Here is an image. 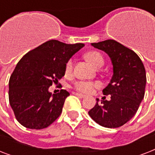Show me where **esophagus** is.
<instances>
[{
	"instance_id": "1",
	"label": "esophagus",
	"mask_w": 155,
	"mask_h": 155,
	"mask_svg": "<svg viewBox=\"0 0 155 155\" xmlns=\"http://www.w3.org/2000/svg\"><path fill=\"white\" fill-rule=\"evenodd\" d=\"M74 95H75V96H77V97H80V98H84L85 97L84 95L80 94V93H77V92H75V93H74Z\"/></svg>"
}]
</instances>
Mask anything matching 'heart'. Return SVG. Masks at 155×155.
<instances>
[{"instance_id":"obj_1","label":"heart","mask_w":155,"mask_h":155,"mask_svg":"<svg viewBox=\"0 0 155 155\" xmlns=\"http://www.w3.org/2000/svg\"><path fill=\"white\" fill-rule=\"evenodd\" d=\"M85 58L95 68H101L104 64V58L102 54L97 51H91L85 54ZM73 60L68 59L65 63L64 73L66 75H70L72 73ZM101 86L98 81H87V80H78L74 84V89L83 94H90L94 91L95 88Z\"/></svg>"}]
</instances>
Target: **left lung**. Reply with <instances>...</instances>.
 <instances>
[{
  "instance_id": "obj_1",
  "label": "left lung",
  "mask_w": 155,
  "mask_h": 155,
  "mask_svg": "<svg viewBox=\"0 0 155 155\" xmlns=\"http://www.w3.org/2000/svg\"><path fill=\"white\" fill-rule=\"evenodd\" d=\"M95 48L108 54L113 66L110 83L103 94L110 95V101H101L88 112L100 125L117 128L129 121L137 113L144 98L147 75L143 63L134 51L115 40L94 42Z\"/></svg>"
}]
</instances>
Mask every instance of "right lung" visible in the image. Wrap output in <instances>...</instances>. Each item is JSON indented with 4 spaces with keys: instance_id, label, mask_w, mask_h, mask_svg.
<instances>
[{
    "instance_id": "1",
    "label": "right lung",
    "mask_w": 155,
    "mask_h": 155,
    "mask_svg": "<svg viewBox=\"0 0 155 155\" xmlns=\"http://www.w3.org/2000/svg\"><path fill=\"white\" fill-rule=\"evenodd\" d=\"M84 46L50 40L26 53L18 62L8 82V100L16 119L28 129L48 127L60 116L66 90L51 94L53 84L64 75L65 63Z\"/></svg>"
}]
</instances>
